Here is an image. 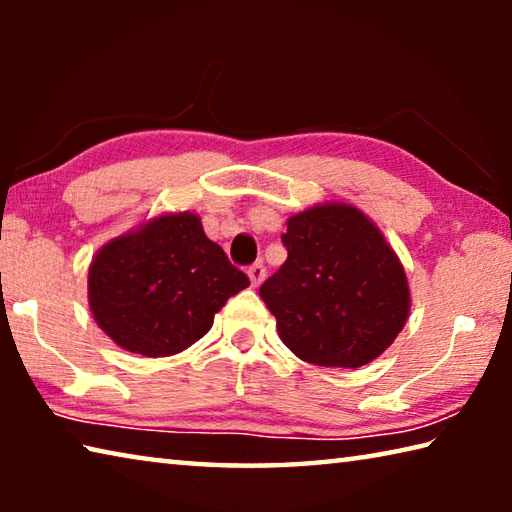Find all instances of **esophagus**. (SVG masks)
Here are the masks:
<instances>
[{"instance_id": "34e87169", "label": "esophagus", "mask_w": 512, "mask_h": 512, "mask_svg": "<svg viewBox=\"0 0 512 512\" xmlns=\"http://www.w3.org/2000/svg\"><path fill=\"white\" fill-rule=\"evenodd\" d=\"M248 277H250V284H253V287H259V284H262L264 277H266V266L262 262L253 264L248 268Z\"/></svg>"}]
</instances>
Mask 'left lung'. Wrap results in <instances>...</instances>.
<instances>
[{
    "label": "left lung",
    "instance_id": "8db88e82",
    "mask_svg": "<svg viewBox=\"0 0 512 512\" xmlns=\"http://www.w3.org/2000/svg\"><path fill=\"white\" fill-rule=\"evenodd\" d=\"M287 262L259 289L282 343L302 361L359 368L402 332L411 309L404 266L359 207L320 203L289 216Z\"/></svg>",
    "mask_w": 512,
    "mask_h": 512
}]
</instances>
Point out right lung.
Returning <instances> with one entry per match:
<instances>
[{"instance_id":"1","label":"right lung","mask_w":512,"mask_h":512,"mask_svg":"<svg viewBox=\"0 0 512 512\" xmlns=\"http://www.w3.org/2000/svg\"><path fill=\"white\" fill-rule=\"evenodd\" d=\"M250 284L194 212H167L110 239L88 271L97 325L119 348L171 357L210 332L214 314Z\"/></svg>"}]
</instances>
